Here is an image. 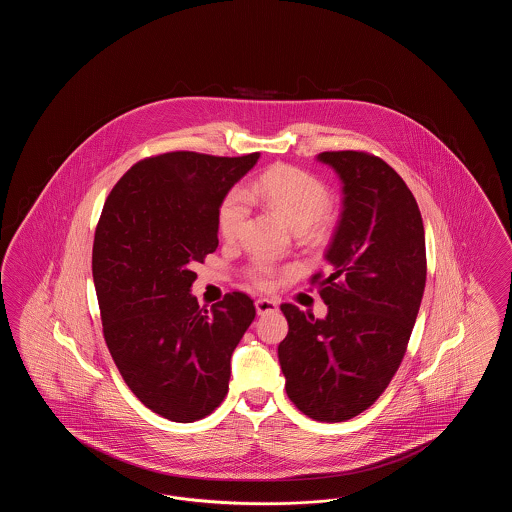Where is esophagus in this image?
<instances>
[{
	"label": "esophagus",
	"instance_id": "34e87169",
	"mask_svg": "<svg viewBox=\"0 0 512 512\" xmlns=\"http://www.w3.org/2000/svg\"><path fill=\"white\" fill-rule=\"evenodd\" d=\"M255 309L259 315H267V313H274L278 311V301L274 299H268V297H261L255 301Z\"/></svg>",
	"mask_w": 512,
	"mask_h": 512
}]
</instances>
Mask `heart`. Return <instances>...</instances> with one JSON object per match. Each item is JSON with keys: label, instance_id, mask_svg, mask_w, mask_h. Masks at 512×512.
<instances>
[{"label": "heart", "instance_id": "obj_1", "mask_svg": "<svg viewBox=\"0 0 512 512\" xmlns=\"http://www.w3.org/2000/svg\"><path fill=\"white\" fill-rule=\"evenodd\" d=\"M245 199L261 201L295 230L317 226L330 207V192L317 176L288 165H274L255 178L242 194L230 192L224 197L219 209V230L224 240L238 236L247 215ZM247 276L257 288H270L276 270L257 261L247 268Z\"/></svg>", "mask_w": 512, "mask_h": 512}]
</instances>
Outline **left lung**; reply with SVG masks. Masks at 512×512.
Segmentation results:
<instances>
[{
  "label": "left lung",
  "instance_id": "8db88e82",
  "mask_svg": "<svg viewBox=\"0 0 512 512\" xmlns=\"http://www.w3.org/2000/svg\"><path fill=\"white\" fill-rule=\"evenodd\" d=\"M343 182V211L326 251L330 272L311 278L322 320L292 303L278 361L293 405L318 422L366 411L401 365L426 286L424 224L413 192L366 151H324Z\"/></svg>",
  "mask_w": 512,
  "mask_h": 512
}]
</instances>
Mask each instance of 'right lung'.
Segmentation results:
<instances>
[{
  "mask_svg": "<svg viewBox=\"0 0 512 512\" xmlns=\"http://www.w3.org/2000/svg\"><path fill=\"white\" fill-rule=\"evenodd\" d=\"M259 155L146 157L115 184L99 217L92 272L103 338L126 386L172 422L219 407L232 353L255 318L244 292L205 309L190 288L195 263L219 247L224 195Z\"/></svg>",
  "mask_w": 512,
  "mask_h": 512,
  "instance_id": "obj_1",
  "label": "right lung"
}]
</instances>
